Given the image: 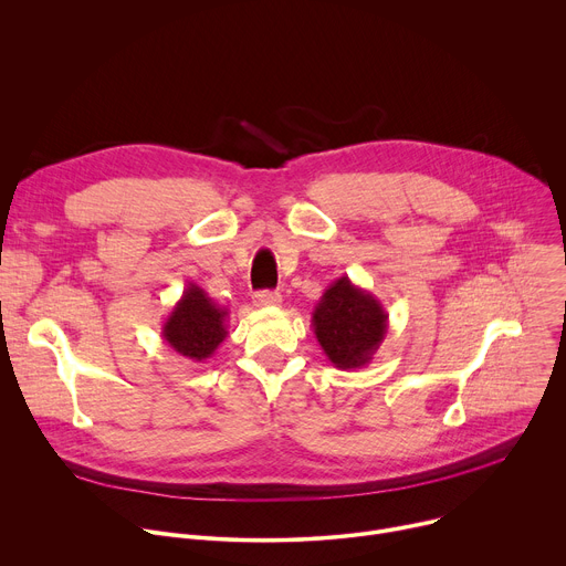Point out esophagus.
I'll return each instance as SVG.
<instances>
[{
    "label": "esophagus",
    "mask_w": 566,
    "mask_h": 566,
    "mask_svg": "<svg viewBox=\"0 0 566 566\" xmlns=\"http://www.w3.org/2000/svg\"><path fill=\"white\" fill-rule=\"evenodd\" d=\"M256 306H280L282 302V295L277 291H260L254 293V300H252Z\"/></svg>",
    "instance_id": "esophagus-1"
}]
</instances>
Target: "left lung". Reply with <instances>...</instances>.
<instances>
[{"mask_svg":"<svg viewBox=\"0 0 566 566\" xmlns=\"http://www.w3.org/2000/svg\"><path fill=\"white\" fill-rule=\"evenodd\" d=\"M312 327L334 368L356 370L368 366L384 343L388 314L370 291L343 275L314 306Z\"/></svg>","mask_w":566,"mask_h":566,"instance_id":"8db88e82","label":"left lung"}]
</instances>
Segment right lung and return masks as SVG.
<instances>
[{
    "instance_id": "1",
    "label": "right lung",
    "mask_w": 566,
    "mask_h": 566,
    "mask_svg": "<svg viewBox=\"0 0 566 566\" xmlns=\"http://www.w3.org/2000/svg\"><path fill=\"white\" fill-rule=\"evenodd\" d=\"M228 310L196 284H187L163 325V338L187 361L202 364L212 358L228 336Z\"/></svg>"
}]
</instances>
